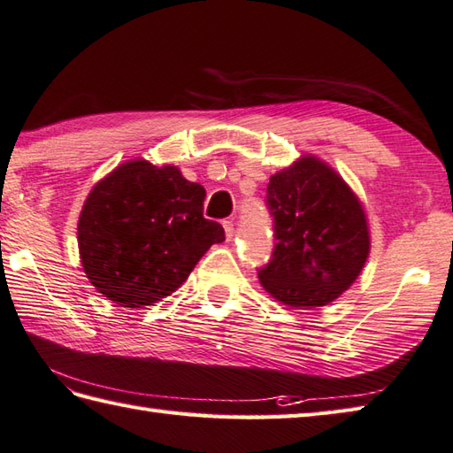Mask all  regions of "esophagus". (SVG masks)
<instances>
[{
  "label": "esophagus",
  "mask_w": 453,
  "mask_h": 453,
  "mask_svg": "<svg viewBox=\"0 0 453 453\" xmlns=\"http://www.w3.org/2000/svg\"><path fill=\"white\" fill-rule=\"evenodd\" d=\"M224 229H226V237L232 239L235 234V227H234V219H226L224 221Z\"/></svg>",
  "instance_id": "34e87169"
}]
</instances>
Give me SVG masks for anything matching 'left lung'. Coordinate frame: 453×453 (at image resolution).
<instances>
[{
    "label": "left lung",
    "instance_id": "8db88e82",
    "mask_svg": "<svg viewBox=\"0 0 453 453\" xmlns=\"http://www.w3.org/2000/svg\"><path fill=\"white\" fill-rule=\"evenodd\" d=\"M267 208L277 243L271 261L259 269L265 290L292 308L334 303L369 257L359 198L334 168L303 157L271 176Z\"/></svg>",
    "mask_w": 453,
    "mask_h": 453
}]
</instances>
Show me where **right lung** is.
<instances>
[{"label":"right lung","instance_id":"add662e5","mask_svg":"<svg viewBox=\"0 0 453 453\" xmlns=\"http://www.w3.org/2000/svg\"><path fill=\"white\" fill-rule=\"evenodd\" d=\"M206 190L176 166L143 158L123 163L88 194L78 219L86 277L105 298L143 308L188 279L214 243L226 239L203 218Z\"/></svg>","mask_w":453,"mask_h":453}]
</instances>
